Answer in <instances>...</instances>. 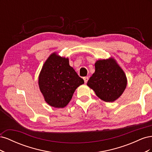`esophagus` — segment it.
I'll return each mask as SVG.
<instances>
[{
  "label": "esophagus",
  "mask_w": 152,
  "mask_h": 152,
  "mask_svg": "<svg viewBox=\"0 0 152 152\" xmlns=\"http://www.w3.org/2000/svg\"><path fill=\"white\" fill-rule=\"evenodd\" d=\"M84 82H85V83H87V81H88V80H89V77H84Z\"/></svg>",
  "instance_id": "34e87169"
}]
</instances>
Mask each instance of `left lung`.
<instances>
[{
  "mask_svg": "<svg viewBox=\"0 0 152 152\" xmlns=\"http://www.w3.org/2000/svg\"><path fill=\"white\" fill-rule=\"evenodd\" d=\"M87 85L94 90L101 99L106 102H113L125 90L127 78L115 59H102L95 63V72Z\"/></svg>",
  "mask_w": 152,
  "mask_h": 152,
  "instance_id": "8db88e82",
  "label": "left lung"
}]
</instances>
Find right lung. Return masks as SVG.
<instances>
[{
	"label": "right lung",
	"instance_id": "add662e5",
	"mask_svg": "<svg viewBox=\"0 0 152 152\" xmlns=\"http://www.w3.org/2000/svg\"><path fill=\"white\" fill-rule=\"evenodd\" d=\"M84 83L69 65L68 58L52 54L45 62L39 77V85L45 101L55 108H64L75 89Z\"/></svg>",
	"mask_w": 152,
	"mask_h": 152
}]
</instances>
